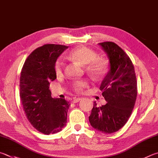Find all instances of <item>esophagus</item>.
<instances>
[{"label": "esophagus", "mask_w": 158, "mask_h": 158, "mask_svg": "<svg viewBox=\"0 0 158 158\" xmlns=\"http://www.w3.org/2000/svg\"><path fill=\"white\" fill-rule=\"evenodd\" d=\"M82 99H83L82 97H79V98H74L73 102V103H77V102L81 101V100H82Z\"/></svg>", "instance_id": "esophagus-1"}]
</instances>
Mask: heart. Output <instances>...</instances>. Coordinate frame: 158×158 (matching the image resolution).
Listing matches in <instances>:
<instances>
[{
  "instance_id": "heart-1",
  "label": "heart",
  "mask_w": 158,
  "mask_h": 158,
  "mask_svg": "<svg viewBox=\"0 0 158 158\" xmlns=\"http://www.w3.org/2000/svg\"><path fill=\"white\" fill-rule=\"evenodd\" d=\"M67 57L72 61L78 63L81 65H86L85 69L95 77H102L108 70V63L102 58H97V53L86 46H79L70 51ZM54 73L57 77H60L64 73V64L61 60H57L54 64ZM88 86L85 81H77L73 84V88L76 91H81Z\"/></svg>"
}]
</instances>
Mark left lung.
I'll return each mask as SVG.
<instances>
[{"mask_svg":"<svg viewBox=\"0 0 158 158\" xmlns=\"http://www.w3.org/2000/svg\"><path fill=\"white\" fill-rule=\"evenodd\" d=\"M107 54L109 70L100 85L107 104H93L89 122L92 127L103 133L119 131L127 122L137 97V81L131 60L113 42L99 44Z\"/></svg>","mask_w":158,"mask_h":158,"instance_id":"obj_1","label":"left lung"}]
</instances>
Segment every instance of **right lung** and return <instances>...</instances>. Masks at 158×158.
<instances>
[{"label": "right lung", "mask_w": 158, "mask_h": 158, "mask_svg": "<svg viewBox=\"0 0 158 158\" xmlns=\"http://www.w3.org/2000/svg\"><path fill=\"white\" fill-rule=\"evenodd\" d=\"M68 46L47 44L27 57L20 77V97L27 118L37 131L46 135L61 131L67 122L70 103L52 98L50 81L56 79L54 64Z\"/></svg>", "instance_id": "add662e5"}]
</instances>
